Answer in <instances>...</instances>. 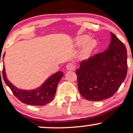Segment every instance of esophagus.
<instances>
[{
	"mask_svg": "<svg viewBox=\"0 0 133 133\" xmlns=\"http://www.w3.org/2000/svg\"><path fill=\"white\" fill-rule=\"evenodd\" d=\"M76 69V66L72 63H69L66 65V70L69 71H74Z\"/></svg>",
	"mask_w": 133,
	"mask_h": 133,
	"instance_id": "1",
	"label": "esophagus"
}]
</instances>
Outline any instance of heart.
Segmentation results:
<instances>
[{"label": "heart", "mask_w": 133, "mask_h": 133, "mask_svg": "<svg viewBox=\"0 0 133 133\" xmlns=\"http://www.w3.org/2000/svg\"><path fill=\"white\" fill-rule=\"evenodd\" d=\"M75 45L76 46H81L84 45L83 52L85 55L89 54L97 45V41L94 39L90 38L89 36L83 35L78 37L75 39Z\"/></svg>", "instance_id": "obj_1"}]
</instances>
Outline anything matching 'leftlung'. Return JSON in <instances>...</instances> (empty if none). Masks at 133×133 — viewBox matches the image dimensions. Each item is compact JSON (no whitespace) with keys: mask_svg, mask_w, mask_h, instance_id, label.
I'll use <instances>...</instances> for the list:
<instances>
[{"mask_svg":"<svg viewBox=\"0 0 133 133\" xmlns=\"http://www.w3.org/2000/svg\"><path fill=\"white\" fill-rule=\"evenodd\" d=\"M110 34L108 49L83 60L76 71L80 94L89 101H99L111 97L127 76V48L114 33Z\"/></svg>","mask_w":133,"mask_h":133,"instance_id":"8db88e82","label":"left lung"}]
</instances>
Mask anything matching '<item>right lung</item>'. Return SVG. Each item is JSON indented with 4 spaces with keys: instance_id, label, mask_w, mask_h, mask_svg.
I'll list each match as a JSON object with an SVG mask.
<instances>
[{
    "instance_id": "add662e5",
    "label": "right lung",
    "mask_w": 133,
    "mask_h": 133,
    "mask_svg": "<svg viewBox=\"0 0 133 133\" xmlns=\"http://www.w3.org/2000/svg\"><path fill=\"white\" fill-rule=\"evenodd\" d=\"M4 55L5 54L3 58ZM2 75L5 84L9 87L14 96L21 102L31 105H44L53 100L56 92L57 85L63 77V73L62 71L54 73L44 82L42 86L33 90L19 89L14 86L6 78L4 66Z\"/></svg>"
}]
</instances>
